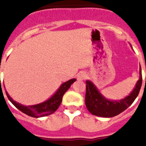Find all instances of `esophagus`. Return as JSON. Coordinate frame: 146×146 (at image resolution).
Here are the masks:
<instances>
[{
    "instance_id": "obj_1",
    "label": "esophagus",
    "mask_w": 146,
    "mask_h": 146,
    "mask_svg": "<svg viewBox=\"0 0 146 146\" xmlns=\"http://www.w3.org/2000/svg\"><path fill=\"white\" fill-rule=\"evenodd\" d=\"M87 77V73L86 72H80L77 75L78 80H83Z\"/></svg>"
}]
</instances>
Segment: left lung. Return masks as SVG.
<instances>
[{"mask_svg": "<svg viewBox=\"0 0 146 146\" xmlns=\"http://www.w3.org/2000/svg\"><path fill=\"white\" fill-rule=\"evenodd\" d=\"M142 82L143 78L140 67L139 80L129 96L120 100H111L104 97L93 82L90 80H86V93L85 102L88 111L92 114L102 117H112L118 115L129 108L135 101L140 91Z\"/></svg>", "mask_w": 146, "mask_h": 146, "instance_id": "8db88e82", "label": "left lung"}]
</instances>
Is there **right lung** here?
<instances>
[{
  "label": "right lung",
  "mask_w": 146,
  "mask_h": 146,
  "mask_svg": "<svg viewBox=\"0 0 146 146\" xmlns=\"http://www.w3.org/2000/svg\"><path fill=\"white\" fill-rule=\"evenodd\" d=\"M76 79H71V80L66 81L60 85L59 89H57L56 92L48 99L44 102L39 103V104H34V105H29L25 106L23 104H21L18 102H15L12 98L9 96L7 92L6 91V94L7 96L8 99L10 102L14 105L19 111H21L23 113H26V115L30 116L33 117H42L45 116L50 115L51 113L57 111L60 104H61L62 98L67 90L70 89L71 85L76 81Z\"/></svg>",
  "instance_id": "obj_1"
}]
</instances>
